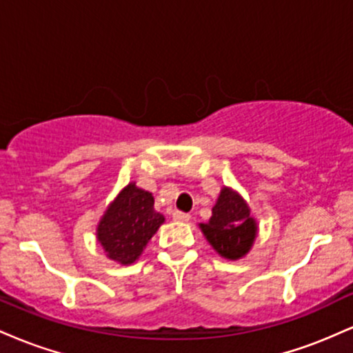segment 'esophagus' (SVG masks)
Masks as SVG:
<instances>
[{"mask_svg": "<svg viewBox=\"0 0 353 353\" xmlns=\"http://www.w3.org/2000/svg\"><path fill=\"white\" fill-rule=\"evenodd\" d=\"M172 219H174V221H177V222H188L190 216H189V214H185V212H181V210H174Z\"/></svg>", "mask_w": 353, "mask_h": 353, "instance_id": "34e87169", "label": "esophagus"}]
</instances>
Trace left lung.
I'll list each match as a JSON object with an SVG mask.
<instances>
[{
  "label": "left lung",
  "mask_w": 353,
  "mask_h": 353,
  "mask_svg": "<svg viewBox=\"0 0 353 353\" xmlns=\"http://www.w3.org/2000/svg\"><path fill=\"white\" fill-rule=\"evenodd\" d=\"M201 230L221 257L237 261L252 247L257 222L250 216L249 205L241 194L224 188L212 208V216L208 224H201Z\"/></svg>",
  "instance_id": "left-lung-1"
}]
</instances>
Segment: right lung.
<instances>
[{
  "mask_svg": "<svg viewBox=\"0 0 353 353\" xmlns=\"http://www.w3.org/2000/svg\"><path fill=\"white\" fill-rule=\"evenodd\" d=\"M163 222V214L154 210L152 194L129 182L108 205L96 236L108 259L129 265L139 259Z\"/></svg>",
  "mask_w": 353,
  "mask_h": 353,
  "instance_id": "add662e5",
  "label": "right lung"
}]
</instances>
